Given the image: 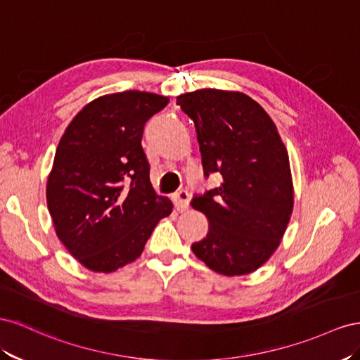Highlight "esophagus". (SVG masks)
Segmentation results:
<instances>
[{
    "label": "esophagus",
    "mask_w": 360,
    "mask_h": 360,
    "mask_svg": "<svg viewBox=\"0 0 360 360\" xmlns=\"http://www.w3.org/2000/svg\"><path fill=\"white\" fill-rule=\"evenodd\" d=\"M174 208L178 211H187L188 210V205H190V193L187 190H181L176 194H174Z\"/></svg>",
    "instance_id": "1"
}]
</instances>
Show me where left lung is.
Segmentation results:
<instances>
[{
	"label": "left lung",
	"instance_id": "8db88e82",
	"mask_svg": "<svg viewBox=\"0 0 360 360\" xmlns=\"http://www.w3.org/2000/svg\"><path fill=\"white\" fill-rule=\"evenodd\" d=\"M176 104L194 122L203 176L220 173V187L194 194L208 217L207 237L191 249L224 276L255 271L279 245L292 212L288 152L271 117L240 91L203 89Z\"/></svg>",
	"mask_w": 360,
	"mask_h": 360
}]
</instances>
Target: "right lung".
I'll list each match as a JSON object with an SVG mask.
<instances>
[{
	"instance_id": "add662e5",
	"label": "right lung",
	"mask_w": 360,
	"mask_h": 360,
	"mask_svg": "<svg viewBox=\"0 0 360 360\" xmlns=\"http://www.w3.org/2000/svg\"><path fill=\"white\" fill-rule=\"evenodd\" d=\"M169 98L127 90L91 101L61 137L46 184L58 240L86 269L136 261L172 202L157 196L141 148L146 122Z\"/></svg>"
}]
</instances>
